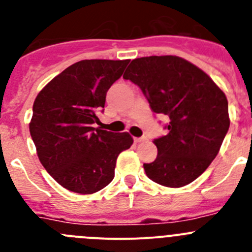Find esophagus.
<instances>
[{"instance_id":"obj_1","label":"esophagus","mask_w":252,"mask_h":252,"mask_svg":"<svg viewBox=\"0 0 252 252\" xmlns=\"http://www.w3.org/2000/svg\"><path fill=\"white\" fill-rule=\"evenodd\" d=\"M145 140H146V137H145V136H142V137H135V142H136V144H138V142L145 141Z\"/></svg>"}]
</instances>
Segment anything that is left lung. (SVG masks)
Returning <instances> with one entry per match:
<instances>
[{"label": "left lung", "instance_id": "obj_1", "mask_svg": "<svg viewBox=\"0 0 252 252\" xmlns=\"http://www.w3.org/2000/svg\"><path fill=\"white\" fill-rule=\"evenodd\" d=\"M141 89L150 107L168 116L167 135L155 138L158 158L147 177L167 188L197 179L219 154L230 127L225 94L206 73L177 56L135 59L124 75Z\"/></svg>", "mask_w": 252, "mask_h": 252}]
</instances>
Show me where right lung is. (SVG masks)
Wrapping results in <instances>:
<instances>
[{
  "mask_svg": "<svg viewBox=\"0 0 252 252\" xmlns=\"http://www.w3.org/2000/svg\"><path fill=\"white\" fill-rule=\"evenodd\" d=\"M130 60H82L37 94L30 133L46 171L62 188L89 195L115 176L117 156L130 149V133L94 128L106 94Z\"/></svg>",
  "mask_w": 252,
  "mask_h": 252,
  "instance_id": "obj_1",
  "label": "right lung"
}]
</instances>
